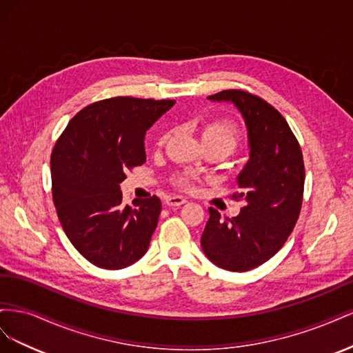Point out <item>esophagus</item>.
Segmentation results:
<instances>
[{
  "instance_id": "obj_1",
  "label": "esophagus",
  "mask_w": 353,
  "mask_h": 353,
  "mask_svg": "<svg viewBox=\"0 0 353 353\" xmlns=\"http://www.w3.org/2000/svg\"><path fill=\"white\" fill-rule=\"evenodd\" d=\"M165 203L168 206H183L184 203H187V199L181 197V196H169V197H166Z\"/></svg>"
}]
</instances>
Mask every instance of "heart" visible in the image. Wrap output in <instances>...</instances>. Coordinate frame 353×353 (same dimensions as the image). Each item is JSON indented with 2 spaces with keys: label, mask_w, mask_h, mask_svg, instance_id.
<instances>
[{
  "label": "heart",
  "mask_w": 353,
  "mask_h": 353,
  "mask_svg": "<svg viewBox=\"0 0 353 353\" xmlns=\"http://www.w3.org/2000/svg\"><path fill=\"white\" fill-rule=\"evenodd\" d=\"M169 138V132H165L159 140V145H163ZM203 143L205 144H218L231 153L237 148L239 145V131L237 128L227 121H213L209 122L205 128H203L201 132ZM176 183L179 185H188V178L187 176H178Z\"/></svg>",
  "instance_id": "heart-1"
}]
</instances>
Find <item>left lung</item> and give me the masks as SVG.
Returning <instances> with one entry per match:
<instances>
[{
  "label": "left lung",
  "mask_w": 353,
  "mask_h": 353,
  "mask_svg": "<svg viewBox=\"0 0 353 353\" xmlns=\"http://www.w3.org/2000/svg\"><path fill=\"white\" fill-rule=\"evenodd\" d=\"M208 100L236 105L248 128L249 160L234 196L245 206L231 219L210 208L201 249L219 268L244 272L270 261L296 225L305 184L302 150L280 112L256 95L225 90Z\"/></svg>",
  "instance_id": "obj_1"
}]
</instances>
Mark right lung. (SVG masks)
<instances>
[{
    "label": "right lung",
    "instance_id": "right-lung-1",
    "mask_svg": "<svg viewBox=\"0 0 353 353\" xmlns=\"http://www.w3.org/2000/svg\"><path fill=\"white\" fill-rule=\"evenodd\" d=\"M174 100L114 97L82 109L51 153L52 200L68 239L103 270L145 254L162 210L153 196L123 205L125 172L145 162L144 138Z\"/></svg>",
    "mask_w": 353,
    "mask_h": 353
}]
</instances>
